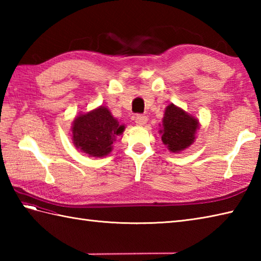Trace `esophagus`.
Masks as SVG:
<instances>
[{
    "mask_svg": "<svg viewBox=\"0 0 261 261\" xmlns=\"http://www.w3.org/2000/svg\"><path fill=\"white\" fill-rule=\"evenodd\" d=\"M148 122V118L146 115H137L136 116V123H137V125H140V126H142V125H145L146 123Z\"/></svg>",
    "mask_w": 261,
    "mask_h": 261,
    "instance_id": "34e87169",
    "label": "esophagus"
}]
</instances>
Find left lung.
<instances>
[{
    "label": "left lung",
    "instance_id": "left-lung-1",
    "mask_svg": "<svg viewBox=\"0 0 261 261\" xmlns=\"http://www.w3.org/2000/svg\"><path fill=\"white\" fill-rule=\"evenodd\" d=\"M160 126L162 129L159 134L162 135L164 145L169 151L179 153L195 141L199 121L185 110L170 103L166 107L163 124Z\"/></svg>",
    "mask_w": 261,
    "mask_h": 261
}]
</instances>
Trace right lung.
Wrapping results in <instances>:
<instances>
[{
  "label": "right lung",
  "mask_w": 261,
  "mask_h": 261,
  "mask_svg": "<svg viewBox=\"0 0 261 261\" xmlns=\"http://www.w3.org/2000/svg\"><path fill=\"white\" fill-rule=\"evenodd\" d=\"M120 124L107 107H98L90 112L80 113L71 124V141L88 157H105L112 151L116 136L123 134Z\"/></svg>",
  "instance_id": "1"
}]
</instances>
